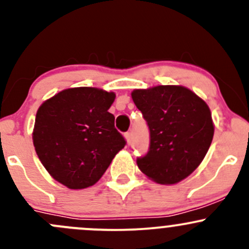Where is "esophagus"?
<instances>
[{
  "label": "esophagus",
  "mask_w": 249,
  "mask_h": 249,
  "mask_svg": "<svg viewBox=\"0 0 249 249\" xmlns=\"http://www.w3.org/2000/svg\"><path fill=\"white\" fill-rule=\"evenodd\" d=\"M125 140H126L127 144H130V142H131V132H125Z\"/></svg>",
  "instance_id": "34e87169"
}]
</instances>
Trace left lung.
I'll return each instance as SVG.
<instances>
[{"label":"left lung","instance_id":"1","mask_svg":"<svg viewBox=\"0 0 249 249\" xmlns=\"http://www.w3.org/2000/svg\"><path fill=\"white\" fill-rule=\"evenodd\" d=\"M149 129V149L137 166L160 184H176L195 171L212 143L214 126L207 104L180 85L131 92Z\"/></svg>","mask_w":249,"mask_h":249}]
</instances>
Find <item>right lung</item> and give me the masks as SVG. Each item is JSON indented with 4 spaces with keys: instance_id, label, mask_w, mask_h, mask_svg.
I'll return each instance as SVG.
<instances>
[{
    "instance_id": "obj_1",
    "label": "right lung",
    "mask_w": 249,
    "mask_h": 249,
    "mask_svg": "<svg viewBox=\"0 0 249 249\" xmlns=\"http://www.w3.org/2000/svg\"><path fill=\"white\" fill-rule=\"evenodd\" d=\"M114 99L96 88H71L37 110L35 149L50 176L70 189L94 185L126 144L108 112Z\"/></svg>"
}]
</instances>
